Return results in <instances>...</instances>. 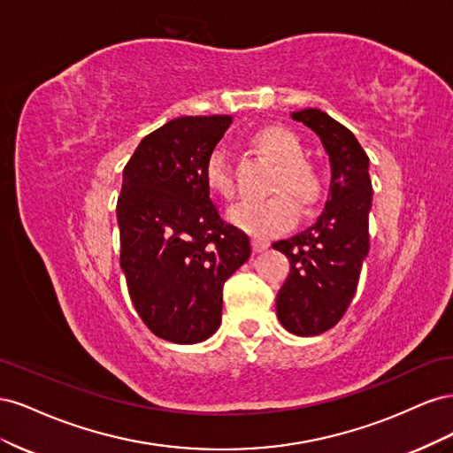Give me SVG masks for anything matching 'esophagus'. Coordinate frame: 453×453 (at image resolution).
I'll return each mask as SVG.
<instances>
[{"mask_svg": "<svg viewBox=\"0 0 453 453\" xmlns=\"http://www.w3.org/2000/svg\"><path fill=\"white\" fill-rule=\"evenodd\" d=\"M268 242L266 240H258V238H253V251L255 253H260V251H265V250H268Z\"/></svg>", "mask_w": 453, "mask_h": 453, "instance_id": "obj_1", "label": "esophagus"}]
</instances>
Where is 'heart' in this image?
<instances>
[{
	"instance_id": "obj_1",
	"label": "heart",
	"mask_w": 453,
	"mask_h": 453,
	"mask_svg": "<svg viewBox=\"0 0 453 453\" xmlns=\"http://www.w3.org/2000/svg\"><path fill=\"white\" fill-rule=\"evenodd\" d=\"M250 145L273 164L270 193L266 200H248L228 211V221L257 238L280 234L295 221V213H308L323 195V180L318 166L304 158V143L298 135L280 125H268L250 135ZM203 181L210 193L223 202H232L238 185L230 160L213 150L203 166ZM297 208L295 209L294 205Z\"/></svg>"
}]
</instances>
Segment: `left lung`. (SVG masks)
I'll list each match as a JSON object with an SVG mask.
<instances>
[{"label":"left lung","mask_w":453,"mask_h":453,"mask_svg":"<svg viewBox=\"0 0 453 453\" xmlns=\"http://www.w3.org/2000/svg\"><path fill=\"white\" fill-rule=\"evenodd\" d=\"M319 135L331 160V190L315 225L272 245L291 263L276 298L280 323L296 336H318L344 318L366 258L372 183L357 138L321 109L295 111Z\"/></svg>","instance_id":"8db88e82"}]
</instances>
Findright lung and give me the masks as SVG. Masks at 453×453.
<instances>
[{"label":"right lung","instance_id":"add662e5","mask_svg":"<svg viewBox=\"0 0 453 453\" xmlns=\"http://www.w3.org/2000/svg\"><path fill=\"white\" fill-rule=\"evenodd\" d=\"M230 122L228 115L173 119L145 135L122 172L120 268L142 321L173 344L217 331L223 285L251 255L248 234L223 221L203 181Z\"/></svg>","mask_w":453,"mask_h":453}]
</instances>
